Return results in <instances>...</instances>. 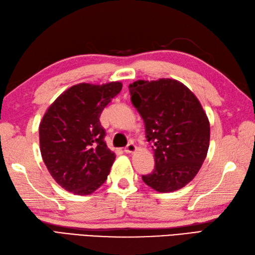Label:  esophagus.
<instances>
[{
    "instance_id": "1",
    "label": "esophagus",
    "mask_w": 255,
    "mask_h": 255,
    "mask_svg": "<svg viewBox=\"0 0 255 255\" xmlns=\"http://www.w3.org/2000/svg\"><path fill=\"white\" fill-rule=\"evenodd\" d=\"M135 150H137V146H135L133 143H129L125 147V152L126 153H133Z\"/></svg>"
}]
</instances>
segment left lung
<instances>
[{
  "mask_svg": "<svg viewBox=\"0 0 255 255\" xmlns=\"http://www.w3.org/2000/svg\"><path fill=\"white\" fill-rule=\"evenodd\" d=\"M129 92L154 151L155 167L142 180L158 192L181 189L208 154L210 123L202 105L185 85L168 78L134 81Z\"/></svg>",
  "mask_w": 255,
  "mask_h": 255,
  "instance_id": "1",
  "label": "left lung"
}]
</instances>
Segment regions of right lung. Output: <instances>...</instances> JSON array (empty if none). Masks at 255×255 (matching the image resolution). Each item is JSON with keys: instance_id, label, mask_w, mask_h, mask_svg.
<instances>
[{"instance_id": "1", "label": "right lung", "mask_w": 255, "mask_h": 255, "mask_svg": "<svg viewBox=\"0 0 255 255\" xmlns=\"http://www.w3.org/2000/svg\"><path fill=\"white\" fill-rule=\"evenodd\" d=\"M122 87L118 81L75 85L45 112L39 126L41 155L66 191L88 195L108 179L115 153L105 143L100 116Z\"/></svg>"}]
</instances>
